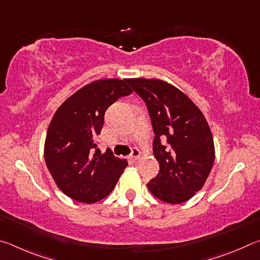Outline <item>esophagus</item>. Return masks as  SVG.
Returning a JSON list of instances; mask_svg holds the SVG:
<instances>
[{"instance_id":"esophagus-1","label":"esophagus","mask_w":260,"mask_h":260,"mask_svg":"<svg viewBox=\"0 0 260 260\" xmlns=\"http://www.w3.org/2000/svg\"><path fill=\"white\" fill-rule=\"evenodd\" d=\"M141 156V152L138 148H133L132 149V153H131V158L132 160H138Z\"/></svg>"}]
</instances>
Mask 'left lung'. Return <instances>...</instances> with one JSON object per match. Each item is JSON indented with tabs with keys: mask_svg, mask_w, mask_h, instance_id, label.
I'll return each instance as SVG.
<instances>
[{
	"mask_svg": "<svg viewBox=\"0 0 260 260\" xmlns=\"http://www.w3.org/2000/svg\"><path fill=\"white\" fill-rule=\"evenodd\" d=\"M147 104L155 139L153 156L159 173L147 186L170 204L183 203L204 186L214 162L210 126L197 105L171 83L159 79H127Z\"/></svg>",
	"mask_w": 260,
	"mask_h": 260,
	"instance_id": "left-lung-1",
	"label": "left lung"
}]
</instances>
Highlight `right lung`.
<instances>
[{
  "label": "right lung",
  "mask_w": 260,
  "mask_h": 260,
  "mask_svg": "<svg viewBox=\"0 0 260 260\" xmlns=\"http://www.w3.org/2000/svg\"><path fill=\"white\" fill-rule=\"evenodd\" d=\"M132 93L127 79H102L83 86L57 109L47 131L45 160L57 187L70 199L91 204L116 187L127 160L110 150L101 152L96 138L107 109Z\"/></svg>",
  "instance_id": "right-lung-1"
}]
</instances>
